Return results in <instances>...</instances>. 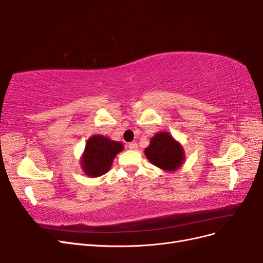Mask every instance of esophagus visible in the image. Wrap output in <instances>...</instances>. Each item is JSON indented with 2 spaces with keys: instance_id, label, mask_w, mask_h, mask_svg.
<instances>
[{
  "instance_id": "1",
  "label": "esophagus",
  "mask_w": 263,
  "mask_h": 263,
  "mask_svg": "<svg viewBox=\"0 0 263 263\" xmlns=\"http://www.w3.org/2000/svg\"><path fill=\"white\" fill-rule=\"evenodd\" d=\"M128 148L129 149H132V150H135V149H137V142L136 141H132V142H128Z\"/></svg>"
}]
</instances>
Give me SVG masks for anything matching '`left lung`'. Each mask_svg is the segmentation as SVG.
I'll list each match as a JSON object with an SVG mask.
<instances>
[{
  "label": "left lung",
  "mask_w": 263,
  "mask_h": 263,
  "mask_svg": "<svg viewBox=\"0 0 263 263\" xmlns=\"http://www.w3.org/2000/svg\"><path fill=\"white\" fill-rule=\"evenodd\" d=\"M145 155L151 163L166 171L177 170L184 160L182 147L165 132L155 135Z\"/></svg>",
  "instance_id": "1"
}]
</instances>
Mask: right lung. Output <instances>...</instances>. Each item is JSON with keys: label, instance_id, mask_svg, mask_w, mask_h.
Here are the masks:
<instances>
[{"label": "right lung", "instance_id": "obj_1", "mask_svg": "<svg viewBox=\"0 0 263 263\" xmlns=\"http://www.w3.org/2000/svg\"><path fill=\"white\" fill-rule=\"evenodd\" d=\"M123 150V145L103 136H93L86 142L82 157V168L89 177H100L106 173L115 156Z\"/></svg>", "mask_w": 263, "mask_h": 263}]
</instances>
